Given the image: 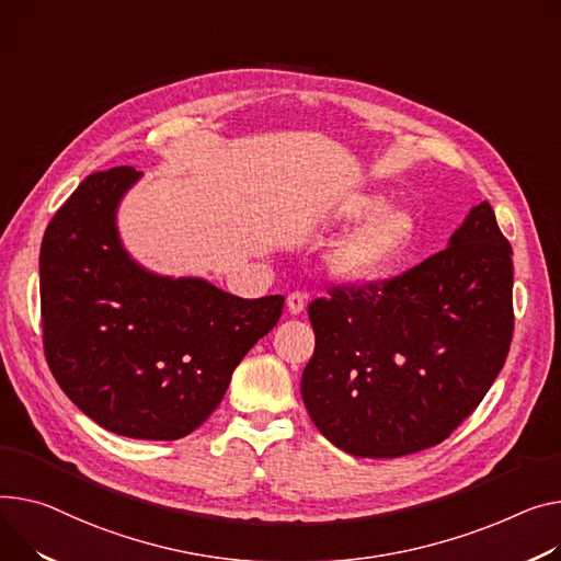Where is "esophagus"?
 Listing matches in <instances>:
<instances>
[{"mask_svg":"<svg viewBox=\"0 0 561 561\" xmlns=\"http://www.w3.org/2000/svg\"><path fill=\"white\" fill-rule=\"evenodd\" d=\"M305 307H307V295L305 293L295 290L286 297V309H288L290 316H300L305 311Z\"/></svg>","mask_w":561,"mask_h":561,"instance_id":"obj_1","label":"esophagus"}]
</instances>
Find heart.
<instances>
[{
  "mask_svg": "<svg viewBox=\"0 0 561 561\" xmlns=\"http://www.w3.org/2000/svg\"><path fill=\"white\" fill-rule=\"evenodd\" d=\"M343 216L359 220L356 228L327 250V271L343 284H367L390 273L417 237V220L403 207H386L377 194H358L343 207Z\"/></svg>",
  "mask_w": 561,
  "mask_h": 561,
  "instance_id": "obj_1",
  "label": "heart"
}]
</instances>
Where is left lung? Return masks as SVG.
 I'll return each instance as SVG.
<instances>
[{"label": "left lung", "mask_w": 561, "mask_h": 561, "mask_svg": "<svg viewBox=\"0 0 561 561\" xmlns=\"http://www.w3.org/2000/svg\"><path fill=\"white\" fill-rule=\"evenodd\" d=\"M510 254L484 201L420 266L313 300L316 352L300 390L318 431L356 458H399L449 437L510 352Z\"/></svg>", "instance_id": "1"}]
</instances>
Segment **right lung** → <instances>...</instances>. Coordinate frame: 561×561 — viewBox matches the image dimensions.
<instances>
[{"instance_id": "1", "label": "right lung", "mask_w": 561, "mask_h": 561, "mask_svg": "<svg viewBox=\"0 0 561 561\" xmlns=\"http://www.w3.org/2000/svg\"><path fill=\"white\" fill-rule=\"evenodd\" d=\"M133 167L88 175L41 248L45 356L62 392L105 431L180 439L226 394L277 324L284 295L243 300L203 277H167L128 254L117 209Z\"/></svg>"}]
</instances>
